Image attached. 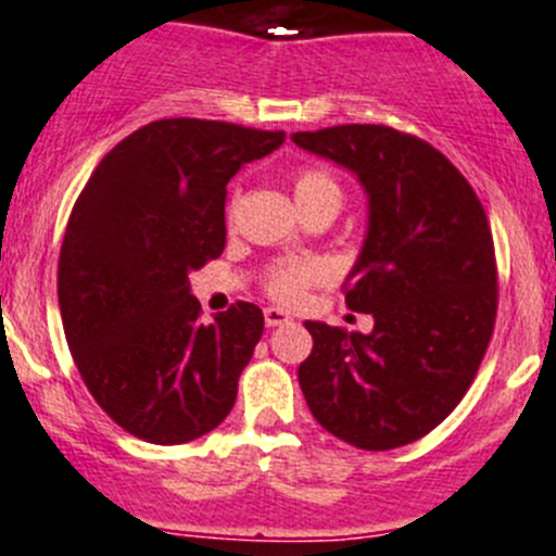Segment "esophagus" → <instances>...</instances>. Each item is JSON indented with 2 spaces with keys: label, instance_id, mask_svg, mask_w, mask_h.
Wrapping results in <instances>:
<instances>
[{
  "label": "esophagus",
  "instance_id": "esophagus-1",
  "mask_svg": "<svg viewBox=\"0 0 556 556\" xmlns=\"http://www.w3.org/2000/svg\"><path fill=\"white\" fill-rule=\"evenodd\" d=\"M263 318H266L268 329L282 327V324H290V315L285 313V309H279V307H266V309H263Z\"/></svg>",
  "mask_w": 556,
  "mask_h": 556
}]
</instances>
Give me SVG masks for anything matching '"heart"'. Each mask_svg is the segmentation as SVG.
<instances>
[{"label": "heart", "instance_id": "b5f03b06", "mask_svg": "<svg viewBox=\"0 0 556 556\" xmlns=\"http://www.w3.org/2000/svg\"><path fill=\"white\" fill-rule=\"evenodd\" d=\"M293 197H296L299 210L313 207V204L343 202V191H340L338 179L332 177L324 168H302V172L293 177ZM232 213V210H229ZM327 277V268L321 263H293V266H279L277 271L268 277V293L274 299L285 304H296L302 302L304 293H307L309 285L321 282Z\"/></svg>", "mask_w": 556, "mask_h": 556}]
</instances>
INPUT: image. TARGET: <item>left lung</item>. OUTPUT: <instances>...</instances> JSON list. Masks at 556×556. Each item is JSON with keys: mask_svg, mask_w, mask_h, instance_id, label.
I'll return each instance as SVG.
<instances>
[{"mask_svg": "<svg viewBox=\"0 0 556 556\" xmlns=\"http://www.w3.org/2000/svg\"><path fill=\"white\" fill-rule=\"evenodd\" d=\"M332 160L368 197L365 241L346 304L368 334L307 321L299 384L313 418L365 452L432 432L477 377L496 324V254L468 179L427 141L382 124L290 135Z\"/></svg>", "mask_w": 556, "mask_h": 556, "instance_id": "left-lung-1", "label": "left lung"}]
</instances>
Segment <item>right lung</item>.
Masks as SVG:
<instances>
[{
    "instance_id": "right-lung-1",
    "label": "right lung",
    "mask_w": 556,
    "mask_h": 556,
    "mask_svg": "<svg viewBox=\"0 0 556 556\" xmlns=\"http://www.w3.org/2000/svg\"><path fill=\"white\" fill-rule=\"evenodd\" d=\"M285 132L163 118L110 149L60 249L68 349L99 407L135 438L177 446L216 429L263 334L257 304L199 321L188 274L227 243V182Z\"/></svg>"
}]
</instances>
